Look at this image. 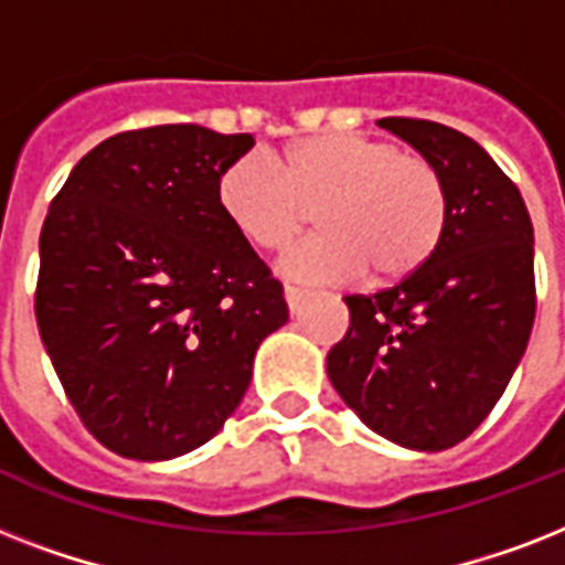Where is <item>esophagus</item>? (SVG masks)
<instances>
[{
	"label": "esophagus",
	"mask_w": 565,
	"mask_h": 565,
	"mask_svg": "<svg viewBox=\"0 0 565 565\" xmlns=\"http://www.w3.org/2000/svg\"><path fill=\"white\" fill-rule=\"evenodd\" d=\"M284 299H287V308H290V313H299V308L305 305V299H308V290H301V287H284Z\"/></svg>",
	"instance_id": "1"
}]
</instances>
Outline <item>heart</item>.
<instances>
[{"mask_svg": "<svg viewBox=\"0 0 565 565\" xmlns=\"http://www.w3.org/2000/svg\"><path fill=\"white\" fill-rule=\"evenodd\" d=\"M216 199L231 228L252 246L278 252L319 213L326 234L284 257L299 281L343 284L370 273L402 281L419 273L446 234V188L419 154L352 131L301 137L281 167L248 152L222 172Z\"/></svg>", "mask_w": 565, "mask_h": 565, "instance_id": "b5f03b06", "label": "heart"}]
</instances>
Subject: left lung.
<instances>
[{"label":"left lung","mask_w":565,"mask_h":565,"mask_svg":"<svg viewBox=\"0 0 565 565\" xmlns=\"http://www.w3.org/2000/svg\"><path fill=\"white\" fill-rule=\"evenodd\" d=\"M377 126L439 172L446 234L419 273L375 296H345L349 331L328 352V377L366 428L443 451L487 419L525 354L534 225L516 184L472 137L430 119Z\"/></svg>","instance_id":"8db88e82"}]
</instances>
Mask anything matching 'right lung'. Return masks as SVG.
Listing matches in <instances>:
<instances>
[{"label": "right lung", "instance_id": "right-lung-1", "mask_svg": "<svg viewBox=\"0 0 565 565\" xmlns=\"http://www.w3.org/2000/svg\"><path fill=\"white\" fill-rule=\"evenodd\" d=\"M252 135L154 126L75 163L40 231L34 313L93 437L172 460L216 437L257 345L290 319L281 284L231 228L222 172Z\"/></svg>", "mask_w": 565, "mask_h": 565}]
</instances>
